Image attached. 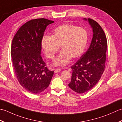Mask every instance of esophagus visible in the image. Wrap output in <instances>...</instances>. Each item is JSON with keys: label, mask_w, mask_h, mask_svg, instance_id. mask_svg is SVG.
Masks as SVG:
<instances>
[{"label": "esophagus", "mask_w": 122, "mask_h": 122, "mask_svg": "<svg viewBox=\"0 0 122 122\" xmlns=\"http://www.w3.org/2000/svg\"><path fill=\"white\" fill-rule=\"evenodd\" d=\"M61 71V68H56V69H55L54 72L55 73H59V72L60 71Z\"/></svg>", "instance_id": "obj_1"}]
</instances>
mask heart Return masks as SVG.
Returning a JSON list of instances; mask_svg holds the SVG:
<instances>
[{"instance_id": "1", "label": "heart", "mask_w": 122, "mask_h": 122, "mask_svg": "<svg viewBox=\"0 0 122 122\" xmlns=\"http://www.w3.org/2000/svg\"><path fill=\"white\" fill-rule=\"evenodd\" d=\"M88 39L85 29L74 25L65 24L54 30L53 36L45 35L41 41V46L48 58L53 59L59 50L62 51L56 58L54 64L64 66L71 58L77 59L85 51Z\"/></svg>"}]
</instances>
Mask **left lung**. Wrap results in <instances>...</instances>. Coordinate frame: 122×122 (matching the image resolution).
<instances>
[{
  "mask_svg": "<svg viewBox=\"0 0 122 122\" xmlns=\"http://www.w3.org/2000/svg\"><path fill=\"white\" fill-rule=\"evenodd\" d=\"M88 20L93 35L88 50L71 67V79L68 86L79 94L86 93L98 83L105 70L107 39L102 28L94 20Z\"/></svg>",
  "mask_w": 122,
  "mask_h": 122,
  "instance_id": "1",
  "label": "left lung"
}]
</instances>
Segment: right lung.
<instances>
[{
    "mask_svg": "<svg viewBox=\"0 0 122 122\" xmlns=\"http://www.w3.org/2000/svg\"><path fill=\"white\" fill-rule=\"evenodd\" d=\"M54 22L45 18L30 20L19 29L12 39L11 56L15 72L20 84L29 93L43 92L54 75L41 55L44 31Z\"/></svg>",
    "mask_w": 122,
    "mask_h": 122,
    "instance_id": "add662e5",
    "label": "right lung"
}]
</instances>
